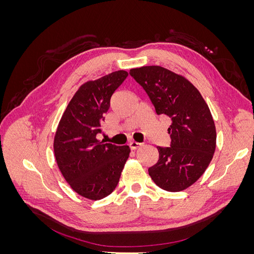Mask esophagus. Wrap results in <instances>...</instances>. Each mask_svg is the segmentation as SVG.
<instances>
[{"instance_id":"obj_1","label":"esophagus","mask_w":254,"mask_h":254,"mask_svg":"<svg viewBox=\"0 0 254 254\" xmlns=\"http://www.w3.org/2000/svg\"><path fill=\"white\" fill-rule=\"evenodd\" d=\"M129 146H130V148H131L132 150H135V149H137L139 147H141L142 143L135 142V141H130V142H129Z\"/></svg>"}]
</instances>
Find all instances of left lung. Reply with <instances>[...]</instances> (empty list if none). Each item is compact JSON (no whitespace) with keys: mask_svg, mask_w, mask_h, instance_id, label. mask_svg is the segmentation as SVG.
Masks as SVG:
<instances>
[{"mask_svg":"<svg viewBox=\"0 0 254 254\" xmlns=\"http://www.w3.org/2000/svg\"><path fill=\"white\" fill-rule=\"evenodd\" d=\"M129 74L147 93L156 113L172 120L171 147L158 146V162L148 168L157 186L180 191L205 172L216 147V129L204 99L188 79L167 68L148 65Z\"/></svg>","mask_w":254,"mask_h":254,"instance_id":"left-lung-1","label":"left lung"}]
</instances>
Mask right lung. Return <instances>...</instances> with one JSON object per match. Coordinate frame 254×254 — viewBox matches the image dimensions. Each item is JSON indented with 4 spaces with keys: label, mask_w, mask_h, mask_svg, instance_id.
Returning <instances> with one entry per match:
<instances>
[{
    "label": "right lung",
    "mask_w": 254,
    "mask_h": 254,
    "mask_svg": "<svg viewBox=\"0 0 254 254\" xmlns=\"http://www.w3.org/2000/svg\"><path fill=\"white\" fill-rule=\"evenodd\" d=\"M127 76L126 71H117L83 83L68 103L54 139L61 174L76 193L91 200L112 193L129 157V146L96 139L111 96Z\"/></svg>",
    "instance_id": "obj_1"
}]
</instances>
